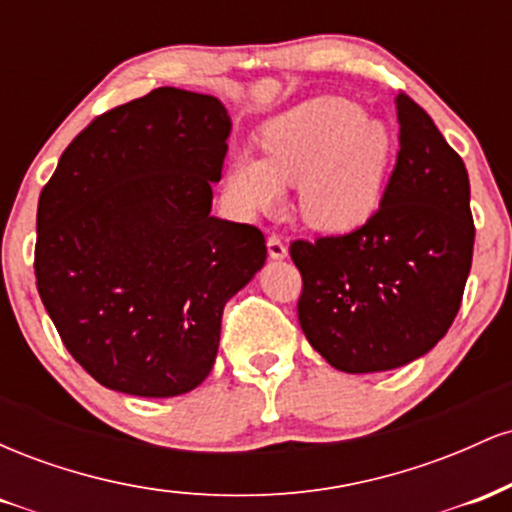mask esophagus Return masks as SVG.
<instances>
[{"label":"esophagus","mask_w":512,"mask_h":512,"mask_svg":"<svg viewBox=\"0 0 512 512\" xmlns=\"http://www.w3.org/2000/svg\"><path fill=\"white\" fill-rule=\"evenodd\" d=\"M267 250H269V257H272V260H284V257L289 255V250H286L284 240H281L279 236H269Z\"/></svg>","instance_id":"34e87169"}]
</instances>
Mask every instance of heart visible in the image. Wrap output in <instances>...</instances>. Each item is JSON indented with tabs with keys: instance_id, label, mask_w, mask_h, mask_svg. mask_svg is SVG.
<instances>
[{
	"instance_id": "1",
	"label": "heart",
	"mask_w": 512,
	"mask_h": 512,
	"mask_svg": "<svg viewBox=\"0 0 512 512\" xmlns=\"http://www.w3.org/2000/svg\"><path fill=\"white\" fill-rule=\"evenodd\" d=\"M262 158L238 151L223 170V187L243 214H272L284 185H298L308 226L351 233L373 219L390 170V129L346 98H313L267 120Z\"/></svg>"
}]
</instances>
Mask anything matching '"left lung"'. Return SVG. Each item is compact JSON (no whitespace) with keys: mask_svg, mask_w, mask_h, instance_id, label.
<instances>
[{"mask_svg":"<svg viewBox=\"0 0 512 512\" xmlns=\"http://www.w3.org/2000/svg\"><path fill=\"white\" fill-rule=\"evenodd\" d=\"M399 154L373 219L349 236L296 240L298 322L344 373L416 361L450 330L472 267L469 175L426 110L399 93Z\"/></svg>","mask_w":512,"mask_h":512,"instance_id":"1","label":"left lung"}]
</instances>
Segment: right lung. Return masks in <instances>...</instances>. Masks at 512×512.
Wrapping results in <instances>:
<instances>
[{"mask_svg": "<svg viewBox=\"0 0 512 512\" xmlns=\"http://www.w3.org/2000/svg\"><path fill=\"white\" fill-rule=\"evenodd\" d=\"M231 127L219 98L156 88L93 120L40 192L38 293L108 390L175 397L204 383L223 305L264 267L255 226L211 216Z\"/></svg>", "mask_w": 512, "mask_h": 512, "instance_id": "obj_1", "label": "right lung"}]
</instances>
